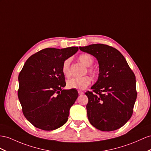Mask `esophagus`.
<instances>
[{
  "instance_id": "1",
  "label": "esophagus",
  "mask_w": 151,
  "mask_h": 151,
  "mask_svg": "<svg viewBox=\"0 0 151 151\" xmlns=\"http://www.w3.org/2000/svg\"><path fill=\"white\" fill-rule=\"evenodd\" d=\"M78 94H79L80 95H82V94H83V92L82 91H81V90H78Z\"/></svg>"
}]
</instances>
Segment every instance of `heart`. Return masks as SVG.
<instances>
[{"label":"heart","instance_id":"obj_1","mask_svg":"<svg viewBox=\"0 0 151 151\" xmlns=\"http://www.w3.org/2000/svg\"><path fill=\"white\" fill-rule=\"evenodd\" d=\"M78 59L81 63H82L86 66L90 67L94 63L93 57L88 53H83L80 55ZM70 59H67L64 61L62 66V71L65 76L70 75ZM88 73L92 76H95L96 71L92 68L88 69ZM91 77L88 76H84L82 77H76L69 79L67 82V86L69 88H77V89H84L87 88L91 83Z\"/></svg>","mask_w":151,"mask_h":151}]
</instances>
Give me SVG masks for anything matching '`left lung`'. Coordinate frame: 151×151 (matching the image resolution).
<instances>
[{
	"label": "left lung",
	"instance_id": "8db88e82",
	"mask_svg": "<svg viewBox=\"0 0 151 151\" xmlns=\"http://www.w3.org/2000/svg\"><path fill=\"white\" fill-rule=\"evenodd\" d=\"M94 56L99 65L98 81L86 92L87 117L96 129L111 131L123 126L133 114L137 92L133 71L119 50L103 44L79 47Z\"/></svg>",
	"mask_w": 151,
	"mask_h": 151
}]
</instances>
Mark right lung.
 <instances>
[{
	"instance_id": "obj_1",
	"label": "right lung",
	"mask_w": 151,
	"mask_h": 151,
	"mask_svg": "<svg viewBox=\"0 0 151 151\" xmlns=\"http://www.w3.org/2000/svg\"><path fill=\"white\" fill-rule=\"evenodd\" d=\"M78 50L76 46L47 48L25 62L18 76V96L23 114L36 127L52 131L67 122L78 93L73 88L63 89L66 83L62 66Z\"/></svg>"
}]
</instances>
